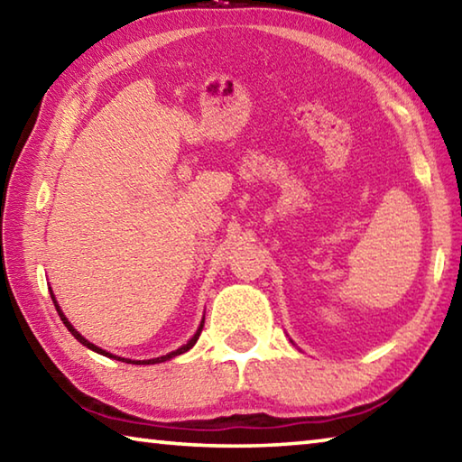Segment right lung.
Segmentation results:
<instances>
[{
	"instance_id": "right-lung-1",
	"label": "right lung",
	"mask_w": 462,
	"mask_h": 462,
	"mask_svg": "<svg viewBox=\"0 0 462 462\" xmlns=\"http://www.w3.org/2000/svg\"><path fill=\"white\" fill-rule=\"evenodd\" d=\"M52 301H54V297H52ZM54 308H57V311H59V316H60V319H62V324H65V326H67V330H69V332H71V334L75 336V338H77V340H79V342L83 344V346H88V348H91V350H96V353H99V355H106V356H109V358H118V356H114V355H109V353H106V350H101L99 346H96V344H91L89 340H85V338H83V336H81L79 332H77V330H75V328L71 326V322H69V319H67L65 316H62V311L59 310V306H57V301H54ZM201 328H203V324L199 326V330H198V332H195V336H193V338H191L189 342H187V344H183V346H181V348H177V350H175V353H169V355H165V356H159V358H151V361H128V358H118V361H122V363H136V365H140V363H143V365H154V363H162V361H169V358H173V356H177V355H183V353H187V350H189V348L193 346V344H195V342H198V338H199V334H201Z\"/></svg>"
}]
</instances>
